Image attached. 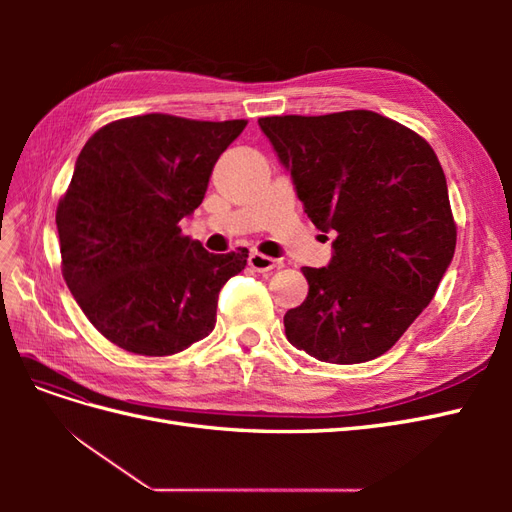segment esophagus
<instances>
[{
  "instance_id": "esophagus-1",
  "label": "esophagus",
  "mask_w": 512,
  "mask_h": 512,
  "mask_svg": "<svg viewBox=\"0 0 512 512\" xmlns=\"http://www.w3.org/2000/svg\"><path fill=\"white\" fill-rule=\"evenodd\" d=\"M247 262H250V267L254 271H258V273H267V271L277 267V260L275 258L265 256V254H260V252H252L250 258H247Z\"/></svg>"
}]
</instances>
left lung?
<instances>
[{"instance_id": "8db88e82", "label": "left lung", "mask_w": 512, "mask_h": 512, "mask_svg": "<svg viewBox=\"0 0 512 512\" xmlns=\"http://www.w3.org/2000/svg\"><path fill=\"white\" fill-rule=\"evenodd\" d=\"M307 218L335 230L329 267H303L288 342L324 363L376 359L423 312L457 243L436 151L374 111L260 117Z\"/></svg>"}]
</instances>
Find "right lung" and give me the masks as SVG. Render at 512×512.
Here are the masks:
<instances>
[{"mask_svg":"<svg viewBox=\"0 0 512 512\" xmlns=\"http://www.w3.org/2000/svg\"><path fill=\"white\" fill-rule=\"evenodd\" d=\"M245 126L151 113L106 123L85 143L55 222L64 280L108 342L168 356L213 331L218 294L247 250L209 254L179 222Z\"/></svg>","mask_w":512,"mask_h":512,"instance_id":"obj_1","label":"right lung"}]
</instances>
